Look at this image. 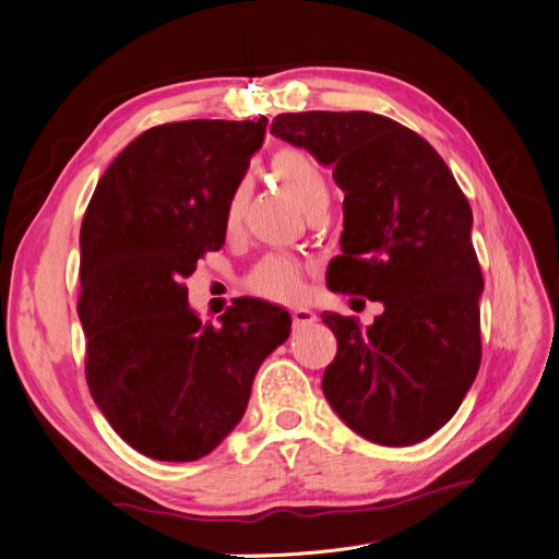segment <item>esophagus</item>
<instances>
[{
    "mask_svg": "<svg viewBox=\"0 0 559 559\" xmlns=\"http://www.w3.org/2000/svg\"><path fill=\"white\" fill-rule=\"evenodd\" d=\"M292 319H294L296 326H308V324H314L319 317L310 308H294L292 310Z\"/></svg>",
    "mask_w": 559,
    "mask_h": 559,
    "instance_id": "1",
    "label": "esophagus"
}]
</instances>
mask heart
<instances>
[{"label": "heart", "instance_id": "b5f03b06", "mask_svg": "<svg viewBox=\"0 0 559 559\" xmlns=\"http://www.w3.org/2000/svg\"><path fill=\"white\" fill-rule=\"evenodd\" d=\"M273 175L284 183L308 214L319 207H329V179L324 167H321L310 154L300 148H282L273 156ZM247 183H238L228 195L224 226L228 233L238 230L247 207ZM249 289L270 300H289L300 292L302 284V267L298 261L289 257H265L257 267L249 273Z\"/></svg>", "mask_w": 559, "mask_h": 559}]
</instances>
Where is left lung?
<instances>
[{"label":"left lung","mask_w":559,"mask_h":559,"mask_svg":"<svg viewBox=\"0 0 559 559\" xmlns=\"http://www.w3.org/2000/svg\"><path fill=\"white\" fill-rule=\"evenodd\" d=\"M270 134L331 165L345 193L329 289L384 306L366 329L321 314L337 341L321 380L326 401L366 441H425L480 368L483 273L466 195L427 140L380 114H280Z\"/></svg>","instance_id":"8db88e82"}]
</instances>
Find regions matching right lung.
Returning <instances> with one entry per match:
<instances>
[{"instance_id":"obj_1","label":"right lung","mask_w":559,"mask_h":559,"mask_svg":"<svg viewBox=\"0 0 559 559\" xmlns=\"http://www.w3.org/2000/svg\"><path fill=\"white\" fill-rule=\"evenodd\" d=\"M259 121H181L132 140L81 224L79 319L93 401L158 462L210 454L242 419L253 378L292 314L240 298L202 324L181 284L226 242L224 212L265 138Z\"/></svg>"}]
</instances>
